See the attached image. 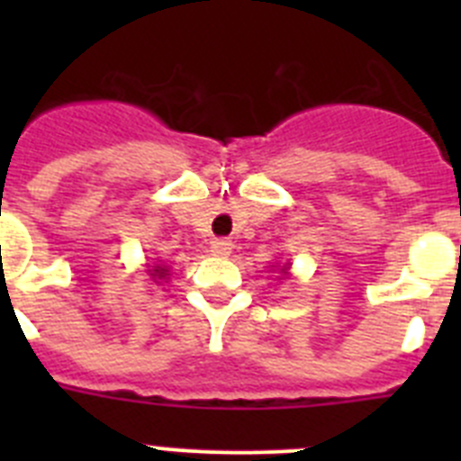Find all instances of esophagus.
I'll return each mask as SVG.
<instances>
[{
	"instance_id": "esophagus-1",
	"label": "esophagus",
	"mask_w": 461,
	"mask_h": 461,
	"mask_svg": "<svg viewBox=\"0 0 461 461\" xmlns=\"http://www.w3.org/2000/svg\"><path fill=\"white\" fill-rule=\"evenodd\" d=\"M210 251H212V256L226 258V256L233 251V242H230V240H226V238L214 240V242H212V247H210Z\"/></svg>"
}]
</instances>
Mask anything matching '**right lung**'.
<instances>
[{"label":"right lung","instance_id":"right-lung-1","mask_svg":"<svg viewBox=\"0 0 461 461\" xmlns=\"http://www.w3.org/2000/svg\"><path fill=\"white\" fill-rule=\"evenodd\" d=\"M166 267H157V270H154V275H158V279H161V276H166Z\"/></svg>","mask_w":461,"mask_h":461}]
</instances>
